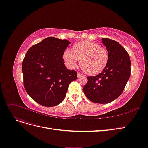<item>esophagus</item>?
I'll return each mask as SVG.
<instances>
[{
  "instance_id": "34e87169",
  "label": "esophagus",
  "mask_w": 148,
  "mask_h": 148,
  "mask_svg": "<svg viewBox=\"0 0 148 148\" xmlns=\"http://www.w3.org/2000/svg\"><path fill=\"white\" fill-rule=\"evenodd\" d=\"M83 76V75L81 74V73H77V76H78V78H79L80 76Z\"/></svg>"
}]
</instances>
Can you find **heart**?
Listing matches in <instances>:
<instances>
[{"instance_id": "heart-1", "label": "heart", "mask_w": 148, "mask_h": 148, "mask_svg": "<svg viewBox=\"0 0 148 148\" xmlns=\"http://www.w3.org/2000/svg\"><path fill=\"white\" fill-rule=\"evenodd\" d=\"M107 50L97 43L83 41L73 45V51L66 49L62 58L69 67L75 69L80 60V65L90 75H96L105 69L108 62Z\"/></svg>"}]
</instances>
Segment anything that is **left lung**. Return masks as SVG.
I'll return each instance as SVG.
<instances>
[{"label":"left lung","mask_w":148,"mask_h":148,"mask_svg":"<svg viewBox=\"0 0 148 148\" xmlns=\"http://www.w3.org/2000/svg\"><path fill=\"white\" fill-rule=\"evenodd\" d=\"M108 53V62L99 75L88 76L83 91L89 100L97 103L111 102L123 93L130 76V59L127 51L113 40L102 38Z\"/></svg>","instance_id":"obj_1"}]
</instances>
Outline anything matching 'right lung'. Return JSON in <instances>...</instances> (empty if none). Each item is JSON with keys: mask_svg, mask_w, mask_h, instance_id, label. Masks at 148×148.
Returning <instances> with one entry per match:
<instances>
[{"mask_svg": "<svg viewBox=\"0 0 148 148\" xmlns=\"http://www.w3.org/2000/svg\"><path fill=\"white\" fill-rule=\"evenodd\" d=\"M70 42L50 37L30 47L22 64L24 86L34 100L45 106L62 102L75 70L66 68L63 53Z\"/></svg>", "mask_w": 148, "mask_h": 148, "instance_id": "1", "label": "right lung"}]
</instances>
